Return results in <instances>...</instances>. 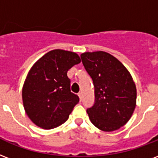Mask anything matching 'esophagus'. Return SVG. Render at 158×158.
Instances as JSON below:
<instances>
[{"label": "esophagus", "mask_w": 158, "mask_h": 158, "mask_svg": "<svg viewBox=\"0 0 158 158\" xmlns=\"http://www.w3.org/2000/svg\"><path fill=\"white\" fill-rule=\"evenodd\" d=\"M78 95H79V100H82V98H83V94H82V93L80 92V93H79V94H78Z\"/></svg>", "instance_id": "34e87169"}]
</instances>
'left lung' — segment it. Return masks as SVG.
<instances>
[{"label":"left lung","instance_id":"left-lung-1","mask_svg":"<svg viewBox=\"0 0 158 158\" xmlns=\"http://www.w3.org/2000/svg\"><path fill=\"white\" fill-rule=\"evenodd\" d=\"M80 56L94 83L95 102L87 110L89 120L103 131L120 129L129 121L136 105L132 76L109 52H85Z\"/></svg>","mask_w":158,"mask_h":158}]
</instances>
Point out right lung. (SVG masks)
<instances>
[{"label": "right lung", "mask_w": 158, "mask_h": 158, "mask_svg": "<svg viewBox=\"0 0 158 158\" xmlns=\"http://www.w3.org/2000/svg\"><path fill=\"white\" fill-rule=\"evenodd\" d=\"M80 62L76 52L54 49L31 66L23 84L22 96L26 114L36 126L53 129L69 119L79 98L70 91L67 72Z\"/></svg>", "instance_id": "1"}]
</instances>
